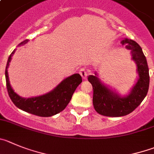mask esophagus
<instances>
[{
  "label": "esophagus",
  "mask_w": 154,
  "mask_h": 154,
  "mask_svg": "<svg viewBox=\"0 0 154 154\" xmlns=\"http://www.w3.org/2000/svg\"><path fill=\"white\" fill-rule=\"evenodd\" d=\"M79 74L81 75V76L82 77L83 79H86L88 73L86 70L85 69H80V72H79Z\"/></svg>",
  "instance_id": "34e87169"
}]
</instances>
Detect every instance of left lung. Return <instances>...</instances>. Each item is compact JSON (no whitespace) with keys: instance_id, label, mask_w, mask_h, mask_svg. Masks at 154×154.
I'll return each instance as SVG.
<instances>
[{"instance_id":"8db88e82","label":"left lung","mask_w":154,"mask_h":154,"mask_svg":"<svg viewBox=\"0 0 154 154\" xmlns=\"http://www.w3.org/2000/svg\"><path fill=\"white\" fill-rule=\"evenodd\" d=\"M121 43L131 50L132 60L137 65L139 79L126 96H121L115 90L103 84L98 74L88 75V82L93 88V105L95 111L101 115L108 117L125 116L136 109L147 94L150 83L149 69L146 59L137 43L125 38Z\"/></svg>"}]
</instances>
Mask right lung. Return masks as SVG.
<instances>
[{
    "label": "right lung",
    "mask_w": 154,
    "mask_h": 154,
    "mask_svg": "<svg viewBox=\"0 0 154 154\" xmlns=\"http://www.w3.org/2000/svg\"><path fill=\"white\" fill-rule=\"evenodd\" d=\"M28 40L26 39L21 42L18 46L26 44ZM15 51L16 49L10 55L5 69L7 88L13 103L23 111L40 117H51L63 111L69 103L76 88L82 82L81 75L78 73L72 75L63 79L52 91L44 94L28 98H22L18 95L11 87L8 72V69L12 59L11 57L14 54Z\"/></svg>",
    "instance_id": "1"
}]
</instances>
